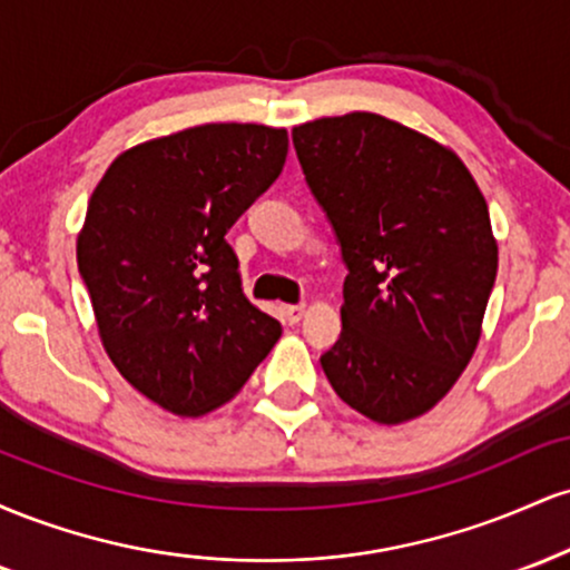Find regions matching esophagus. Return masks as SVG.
<instances>
[{
	"mask_svg": "<svg viewBox=\"0 0 570 570\" xmlns=\"http://www.w3.org/2000/svg\"><path fill=\"white\" fill-rule=\"evenodd\" d=\"M281 313H284L286 322H289V324H297L299 318L305 316V305H303V303H299V305H284V311H281Z\"/></svg>",
	"mask_w": 570,
	"mask_h": 570,
	"instance_id": "34e87169",
	"label": "esophagus"
}]
</instances>
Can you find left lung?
Returning <instances> with one entry per match:
<instances>
[{"instance_id": "1", "label": "left lung", "mask_w": 570, "mask_h": 570, "mask_svg": "<svg viewBox=\"0 0 570 570\" xmlns=\"http://www.w3.org/2000/svg\"><path fill=\"white\" fill-rule=\"evenodd\" d=\"M292 141L348 267L326 381L370 421H412L480 343L499 271L488 203L455 153L389 117H322Z\"/></svg>"}]
</instances>
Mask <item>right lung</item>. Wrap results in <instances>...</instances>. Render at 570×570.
Masks as SVG:
<instances>
[{"instance_id":"1","label":"right lung","mask_w":570,"mask_h":570,"mask_svg":"<svg viewBox=\"0 0 570 570\" xmlns=\"http://www.w3.org/2000/svg\"><path fill=\"white\" fill-rule=\"evenodd\" d=\"M284 128L208 122L128 149L88 200L77 267L120 375L174 415L244 389L281 324L240 289L225 240L278 179Z\"/></svg>"}]
</instances>
